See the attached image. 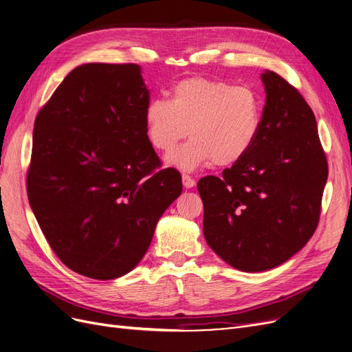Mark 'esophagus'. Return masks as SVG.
Returning <instances> with one entry per match:
<instances>
[{"instance_id":"34e87169","label":"esophagus","mask_w":352,"mask_h":352,"mask_svg":"<svg viewBox=\"0 0 352 352\" xmlns=\"http://www.w3.org/2000/svg\"><path fill=\"white\" fill-rule=\"evenodd\" d=\"M182 184L186 189H190V188L195 186V179H192L189 175H184L182 176Z\"/></svg>"}]
</instances>
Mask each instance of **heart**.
I'll return each mask as SVG.
<instances>
[{"label":"heart","mask_w":352,"mask_h":352,"mask_svg":"<svg viewBox=\"0 0 352 352\" xmlns=\"http://www.w3.org/2000/svg\"><path fill=\"white\" fill-rule=\"evenodd\" d=\"M144 124L148 142L168 153L189 133L184 146L167 157V164L194 172L214 163L236 164L260 135L263 102L248 87L192 76L176 82L168 100L154 98L145 105Z\"/></svg>","instance_id":"b5f03b06"}]
</instances>
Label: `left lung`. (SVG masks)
Returning <instances> with one entry per match:
<instances>
[{
	"label": "left lung",
	"mask_w": 352,
	"mask_h": 352,
	"mask_svg": "<svg viewBox=\"0 0 352 352\" xmlns=\"http://www.w3.org/2000/svg\"><path fill=\"white\" fill-rule=\"evenodd\" d=\"M263 124L241 162L198 182L208 247L241 272L278 267L313 236L327 162L313 110L278 73L264 70Z\"/></svg>",
	"instance_id": "1"
}]
</instances>
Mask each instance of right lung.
Segmentation results:
<instances>
[{
    "label": "right lung",
    "instance_id": "obj_1",
    "mask_svg": "<svg viewBox=\"0 0 352 352\" xmlns=\"http://www.w3.org/2000/svg\"><path fill=\"white\" fill-rule=\"evenodd\" d=\"M138 65L73 69L35 120L28 198L67 267L110 280L133 270L160 217L182 192L175 168L155 170Z\"/></svg>",
    "mask_w": 352,
    "mask_h": 352
}]
</instances>
